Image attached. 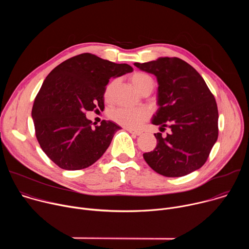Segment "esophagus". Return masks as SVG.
<instances>
[{"instance_id": "34e87169", "label": "esophagus", "mask_w": 249, "mask_h": 249, "mask_svg": "<svg viewBox=\"0 0 249 249\" xmlns=\"http://www.w3.org/2000/svg\"><path fill=\"white\" fill-rule=\"evenodd\" d=\"M126 130H127L129 133H131V134H133V135H136V136H140V135L142 134V132H141V131H138V130H133V129H130V128H126Z\"/></svg>"}]
</instances>
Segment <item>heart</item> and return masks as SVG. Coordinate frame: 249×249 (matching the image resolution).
<instances>
[{"mask_svg":"<svg viewBox=\"0 0 249 249\" xmlns=\"http://www.w3.org/2000/svg\"><path fill=\"white\" fill-rule=\"evenodd\" d=\"M132 84L134 87L141 92V93H145V92H151L155 87V81L154 79L146 74V73H142V72H137L134 73L131 78H130ZM117 81L111 82L107 87L105 89L104 96L105 98H109L111 94V90ZM110 118L112 121L115 123L126 127L130 129H136L138 128L142 123H143L145 120H147L149 116V112L144 109V108H125V107H119L115 108L110 111L109 114Z\"/></svg>","mask_w":249,"mask_h":249,"instance_id":"1","label":"heart"}]
</instances>
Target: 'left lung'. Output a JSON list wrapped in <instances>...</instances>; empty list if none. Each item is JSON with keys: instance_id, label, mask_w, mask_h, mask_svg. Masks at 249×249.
<instances>
[{"instance_id": "8db88e82", "label": "left lung", "mask_w": 249, "mask_h": 249, "mask_svg": "<svg viewBox=\"0 0 249 249\" xmlns=\"http://www.w3.org/2000/svg\"><path fill=\"white\" fill-rule=\"evenodd\" d=\"M134 65L157 77L160 107L152 123L171 130L165 138L161 133L155 134L157 147L143 155L146 162L166 177L184 176L199 169L219 134L217 102L204 79L176 57Z\"/></svg>"}]
</instances>
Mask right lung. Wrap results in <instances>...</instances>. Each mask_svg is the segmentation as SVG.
Listing matches in <instances>:
<instances>
[{"instance_id": "1", "label": "right lung", "mask_w": 249, "mask_h": 249, "mask_svg": "<svg viewBox=\"0 0 249 249\" xmlns=\"http://www.w3.org/2000/svg\"><path fill=\"white\" fill-rule=\"evenodd\" d=\"M132 71L128 64L83 53L64 61L46 77L31 116L42 151L59 167H89L107 150L120 126L102 120L92 127L86 111L104 108L105 87L110 78Z\"/></svg>"}]
</instances>
